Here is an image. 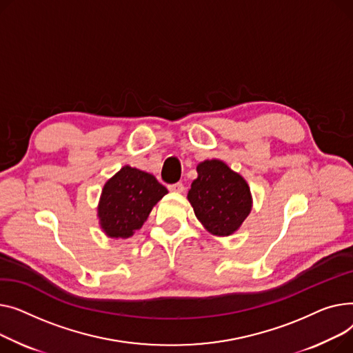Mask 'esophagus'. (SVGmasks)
<instances>
[{"instance_id":"obj_1","label":"esophagus","mask_w":353,"mask_h":353,"mask_svg":"<svg viewBox=\"0 0 353 353\" xmlns=\"http://www.w3.org/2000/svg\"><path fill=\"white\" fill-rule=\"evenodd\" d=\"M168 190H170L171 192H183L185 186H183V183H182V182H176V183H171V185H168Z\"/></svg>"}]
</instances>
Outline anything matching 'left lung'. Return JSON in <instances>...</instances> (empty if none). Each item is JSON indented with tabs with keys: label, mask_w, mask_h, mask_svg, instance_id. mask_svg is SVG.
Returning a JSON list of instances; mask_svg holds the SVG:
<instances>
[{
	"label": "left lung",
	"mask_w": 353,
	"mask_h": 353,
	"mask_svg": "<svg viewBox=\"0 0 353 353\" xmlns=\"http://www.w3.org/2000/svg\"><path fill=\"white\" fill-rule=\"evenodd\" d=\"M196 171L198 178L188 192L196 218L214 235L234 234L251 212L250 186L218 159L201 162Z\"/></svg>",
	"instance_id": "left-lung-1"
}]
</instances>
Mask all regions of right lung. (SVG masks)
<instances>
[{
  "instance_id": "right-lung-1",
  "label": "right lung",
  "mask_w": 353,
  "mask_h": 353,
  "mask_svg": "<svg viewBox=\"0 0 353 353\" xmlns=\"http://www.w3.org/2000/svg\"><path fill=\"white\" fill-rule=\"evenodd\" d=\"M165 194L167 188L154 175L123 167L102 190L98 216L103 232L111 238L132 236Z\"/></svg>"
}]
</instances>
